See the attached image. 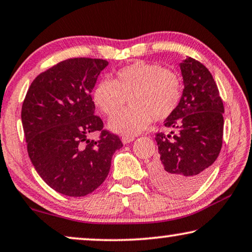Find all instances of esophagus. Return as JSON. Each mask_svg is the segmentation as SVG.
Instances as JSON below:
<instances>
[{
	"label": "esophagus",
	"mask_w": 252,
	"mask_h": 252,
	"mask_svg": "<svg viewBox=\"0 0 252 252\" xmlns=\"http://www.w3.org/2000/svg\"><path fill=\"white\" fill-rule=\"evenodd\" d=\"M133 140H134L133 137H123L122 138V143L125 144V145L129 144V143H131V141H133Z\"/></svg>",
	"instance_id": "esophagus-1"
}]
</instances>
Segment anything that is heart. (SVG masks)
<instances>
[{
	"instance_id": "heart-1",
	"label": "heart",
	"mask_w": 252,
	"mask_h": 252,
	"mask_svg": "<svg viewBox=\"0 0 252 252\" xmlns=\"http://www.w3.org/2000/svg\"><path fill=\"white\" fill-rule=\"evenodd\" d=\"M182 95L180 77L158 63L137 62L102 79L92 91V101L102 114L113 116L126 104L131 107L109 120L108 129L122 136H136L153 118L163 121L176 111Z\"/></svg>"
}]
</instances>
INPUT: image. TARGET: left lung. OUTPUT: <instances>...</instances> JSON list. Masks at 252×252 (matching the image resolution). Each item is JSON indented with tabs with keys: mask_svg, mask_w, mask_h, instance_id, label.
Returning <instances> with one entry per match:
<instances>
[{
	"mask_svg": "<svg viewBox=\"0 0 252 252\" xmlns=\"http://www.w3.org/2000/svg\"><path fill=\"white\" fill-rule=\"evenodd\" d=\"M183 94L176 111L163 122L169 133H157L160 158L152 163V182L172 196L201 186L222 144L224 105L211 73L187 57L179 63Z\"/></svg>",
	"mask_w": 252,
	"mask_h": 252,
	"instance_id": "1",
	"label": "left lung"
}]
</instances>
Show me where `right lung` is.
<instances>
[{
  "label": "right lung",
  "mask_w": 252,
  "mask_h": 252,
  "mask_svg": "<svg viewBox=\"0 0 252 252\" xmlns=\"http://www.w3.org/2000/svg\"><path fill=\"white\" fill-rule=\"evenodd\" d=\"M107 60L73 58L57 63L31 84L21 122L32 163L51 189L86 196L104 183L122 141L102 130L91 92ZM101 130L98 141L87 136Z\"/></svg>",
  "instance_id": "1"
}]
</instances>
